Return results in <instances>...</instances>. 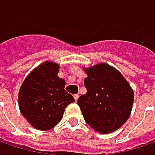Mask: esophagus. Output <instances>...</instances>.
Here are the masks:
<instances>
[{
	"label": "esophagus",
	"mask_w": 155,
	"mask_h": 155,
	"mask_svg": "<svg viewBox=\"0 0 155 155\" xmlns=\"http://www.w3.org/2000/svg\"><path fill=\"white\" fill-rule=\"evenodd\" d=\"M74 101L77 102L78 98H79V95H74Z\"/></svg>",
	"instance_id": "1"
}]
</instances>
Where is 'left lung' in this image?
Instances as JSON below:
<instances>
[{
    "label": "left lung",
    "instance_id": "1",
    "mask_svg": "<svg viewBox=\"0 0 155 155\" xmlns=\"http://www.w3.org/2000/svg\"><path fill=\"white\" fill-rule=\"evenodd\" d=\"M85 72L87 93L77 101L84 120L99 133L117 131L132 111V87L117 69L104 63L85 69Z\"/></svg>",
    "mask_w": 155,
    "mask_h": 155
}]
</instances>
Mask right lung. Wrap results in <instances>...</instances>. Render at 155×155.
Here are the masks:
<instances>
[{
    "mask_svg": "<svg viewBox=\"0 0 155 155\" xmlns=\"http://www.w3.org/2000/svg\"><path fill=\"white\" fill-rule=\"evenodd\" d=\"M59 68L53 62L43 63L26 77L20 88V111L38 130L47 131L57 125L67 106L74 102L65 90V81L58 76Z\"/></svg>",
    "mask_w": 155,
    "mask_h": 155,
    "instance_id": "right-lung-1",
    "label": "right lung"
}]
</instances>
